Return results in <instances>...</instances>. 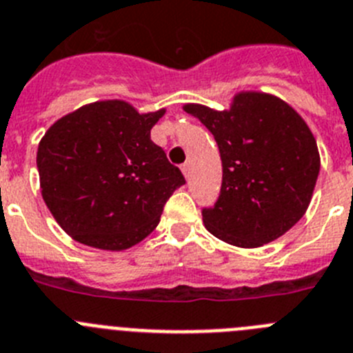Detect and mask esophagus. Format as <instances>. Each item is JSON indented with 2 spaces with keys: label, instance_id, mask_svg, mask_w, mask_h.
Instances as JSON below:
<instances>
[{
  "label": "esophagus",
  "instance_id": "obj_1",
  "mask_svg": "<svg viewBox=\"0 0 353 353\" xmlns=\"http://www.w3.org/2000/svg\"><path fill=\"white\" fill-rule=\"evenodd\" d=\"M181 170H183L184 177H186V179H190V172H192V167H190V163L181 165Z\"/></svg>",
  "mask_w": 353,
  "mask_h": 353
}]
</instances>
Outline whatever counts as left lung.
<instances>
[{
  "label": "left lung",
  "mask_w": 353,
  "mask_h": 353,
  "mask_svg": "<svg viewBox=\"0 0 353 353\" xmlns=\"http://www.w3.org/2000/svg\"><path fill=\"white\" fill-rule=\"evenodd\" d=\"M220 149L223 181L214 208L202 211L212 236L237 248H259L290 230L306 212L320 172L310 126L287 101L241 91L230 109L186 103Z\"/></svg>",
  "instance_id": "left-lung-1"
}]
</instances>
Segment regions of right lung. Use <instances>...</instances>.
I'll return each instance as SVG.
<instances>
[{
    "label": "right lung",
    "mask_w": 353,
    "mask_h": 353,
    "mask_svg": "<svg viewBox=\"0 0 353 353\" xmlns=\"http://www.w3.org/2000/svg\"><path fill=\"white\" fill-rule=\"evenodd\" d=\"M165 109L141 114L125 100L82 105L38 144L42 196L59 227L85 246L123 252L160 223L183 174L151 141Z\"/></svg>",
    "instance_id": "1"
}]
</instances>
